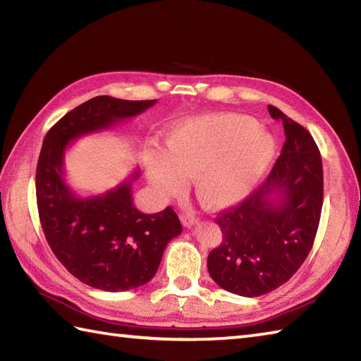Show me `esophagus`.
Masks as SVG:
<instances>
[{
    "label": "esophagus",
    "mask_w": 361,
    "mask_h": 361,
    "mask_svg": "<svg viewBox=\"0 0 361 361\" xmlns=\"http://www.w3.org/2000/svg\"><path fill=\"white\" fill-rule=\"evenodd\" d=\"M180 220L186 228H190V226H194L195 224H198V219L195 216H192V214H189V212H183L180 216Z\"/></svg>",
    "instance_id": "34e87169"
}]
</instances>
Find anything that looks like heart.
Segmentation results:
<instances>
[{
  "label": "heart",
  "mask_w": 361,
  "mask_h": 361,
  "mask_svg": "<svg viewBox=\"0 0 361 361\" xmlns=\"http://www.w3.org/2000/svg\"><path fill=\"white\" fill-rule=\"evenodd\" d=\"M274 140L252 118L234 113L186 119L167 135L166 153L152 150L147 178L159 195L181 192L194 178L195 195L206 209L220 211L242 202L270 166Z\"/></svg>",
  "instance_id": "obj_1"
}]
</instances>
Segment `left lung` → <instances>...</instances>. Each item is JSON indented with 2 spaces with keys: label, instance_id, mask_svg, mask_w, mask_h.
Returning a JSON list of instances; mask_svg holds the SVG:
<instances>
[{
  "label": "left lung",
  "instance_id": "8db88e82",
  "mask_svg": "<svg viewBox=\"0 0 361 361\" xmlns=\"http://www.w3.org/2000/svg\"><path fill=\"white\" fill-rule=\"evenodd\" d=\"M286 142L268 178L216 224L221 243L208 256L214 282L229 293L255 298L281 287L307 257L323 208V163L312 135L279 109Z\"/></svg>",
  "mask_w": 361,
  "mask_h": 361
}]
</instances>
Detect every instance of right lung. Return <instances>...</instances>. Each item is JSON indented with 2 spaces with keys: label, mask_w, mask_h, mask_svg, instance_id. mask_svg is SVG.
I'll use <instances>...</instances> for the list:
<instances>
[{
  "label": "right lung",
  "mask_w": 361,
  "mask_h": 361,
  "mask_svg": "<svg viewBox=\"0 0 361 361\" xmlns=\"http://www.w3.org/2000/svg\"><path fill=\"white\" fill-rule=\"evenodd\" d=\"M155 102L97 96L66 113L44 136L35 175L43 233L66 270L90 287L127 291L147 283L181 224L171 206L155 214L135 208L132 183L140 169L101 195H78L65 178V152L80 136L110 130Z\"/></svg>",
  "instance_id": "obj_1"
}]
</instances>
